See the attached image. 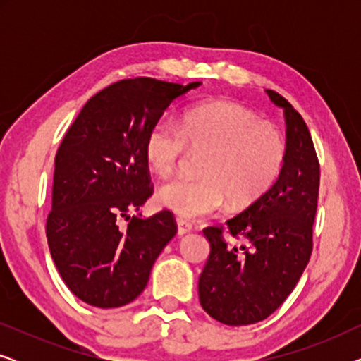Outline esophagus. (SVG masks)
<instances>
[{
	"instance_id": "esophagus-1",
	"label": "esophagus",
	"mask_w": 361,
	"mask_h": 361,
	"mask_svg": "<svg viewBox=\"0 0 361 361\" xmlns=\"http://www.w3.org/2000/svg\"><path fill=\"white\" fill-rule=\"evenodd\" d=\"M176 224H177V235H179V236H184L192 230V225L184 219H177Z\"/></svg>"
}]
</instances>
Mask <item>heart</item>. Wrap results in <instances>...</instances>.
<instances>
[{
	"instance_id": "1",
	"label": "heart",
	"mask_w": 361,
	"mask_h": 361,
	"mask_svg": "<svg viewBox=\"0 0 361 361\" xmlns=\"http://www.w3.org/2000/svg\"><path fill=\"white\" fill-rule=\"evenodd\" d=\"M207 149L200 177H176L157 192L162 207L185 219H200L233 207H248L278 180L286 161L279 130L261 123L248 108L233 102L199 103L182 125L162 116L145 137L147 164L162 177L172 174L187 147Z\"/></svg>"
}]
</instances>
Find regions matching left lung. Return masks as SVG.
<instances>
[{
  "mask_svg": "<svg viewBox=\"0 0 361 361\" xmlns=\"http://www.w3.org/2000/svg\"><path fill=\"white\" fill-rule=\"evenodd\" d=\"M266 93L284 110L283 171L264 195L226 220V231L241 245L224 240V226L204 228L210 255L199 278L200 305L226 325L269 317L293 293L312 253L320 182L317 154L302 116L279 93Z\"/></svg>",
  "mask_w": 361,
  "mask_h": 361,
  "instance_id": "8db88e82",
  "label": "left lung"
}]
</instances>
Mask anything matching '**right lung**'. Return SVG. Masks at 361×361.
I'll use <instances>...</instances> for the list:
<instances>
[{
    "mask_svg": "<svg viewBox=\"0 0 361 361\" xmlns=\"http://www.w3.org/2000/svg\"><path fill=\"white\" fill-rule=\"evenodd\" d=\"M199 85L149 77L111 83L83 105L63 136L46 235L59 274L83 302L111 309L135 300L177 233L169 210L149 219L130 212L152 195L147 130L172 102Z\"/></svg>",
    "mask_w": 361,
    "mask_h": 361,
    "instance_id": "add662e5",
    "label": "right lung"
}]
</instances>
